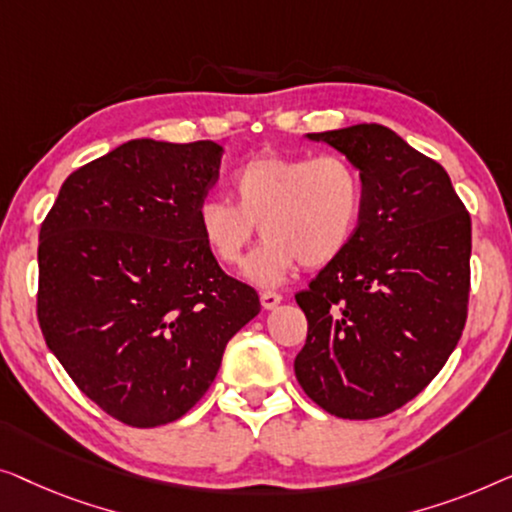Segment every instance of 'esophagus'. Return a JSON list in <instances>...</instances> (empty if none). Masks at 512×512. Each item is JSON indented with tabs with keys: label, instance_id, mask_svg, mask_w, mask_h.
Segmentation results:
<instances>
[{
	"label": "esophagus",
	"instance_id": "1",
	"mask_svg": "<svg viewBox=\"0 0 512 512\" xmlns=\"http://www.w3.org/2000/svg\"><path fill=\"white\" fill-rule=\"evenodd\" d=\"M259 301H262V306L266 308V311H271V308H276L280 301H283V294L278 292H271V290H264L262 294H259Z\"/></svg>",
	"mask_w": 512,
	"mask_h": 512
}]
</instances>
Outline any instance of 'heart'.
Listing matches in <instances>:
<instances>
[{"mask_svg": "<svg viewBox=\"0 0 512 512\" xmlns=\"http://www.w3.org/2000/svg\"><path fill=\"white\" fill-rule=\"evenodd\" d=\"M236 204L208 194L197 206V229L225 266L243 259L259 232L264 243L246 262L257 285H278L297 269H320L341 257L364 215V178L343 155L262 153L232 176Z\"/></svg>", "mask_w": 512, "mask_h": 512, "instance_id": "b5f03b06", "label": "heart"}]
</instances>
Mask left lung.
Wrapping results in <instances>:
<instances>
[{"mask_svg":"<svg viewBox=\"0 0 512 512\" xmlns=\"http://www.w3.org/2000/svg\"><path fill=\"white\" fill-rule=\"evenodd\" d=\"M364 178V215L345 253L301 290L306 345L294 373L343 420L415 399L462 336L471 292V215L450 176L383 125L308 134Z\"/></svg>","mask_w":512,"mask_h":512,"instance_id":"left-lung-1","label":"left lung"}]
</instances>
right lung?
<instances>
[{
  "label": "right lung",
  "mask_w": 512,
  "mask_h": 512,
  "mask_svg": "<svg viewBox=\"0 0 512 512\" xmlns=\"http://www.w3.org/2000/svg\"><path fill=\"white\" fill-rule=\"evenodd\" d=\"M220 157L213 141H127L76 169L41 222V334L78 390L129 427L183 417L259 313L197 229Z\"/></svg>",
  "instance_id": "add662e5"
}]
</instances>
